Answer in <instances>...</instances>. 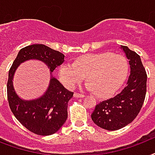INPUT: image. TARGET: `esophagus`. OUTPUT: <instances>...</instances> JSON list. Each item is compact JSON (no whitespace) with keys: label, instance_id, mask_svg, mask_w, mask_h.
<instances>
[{"label":"esophagus","instance_id":"esophagus-1","mask_svg":"<svg viewBox=\"0 0 155 155\" xmlns=\"http://www.w3.org/2000/svg\"><path fill=\"white\" fill-rule=\"evenodd\" d=\"M74 97H76V98H83V97H84V95L80 94V93H78V92H75L74 93Z\"/></svg>","mask_w":155,"mask_h":155}]
</instances>
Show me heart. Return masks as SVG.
Instances as JSON below:
<instances>
[{
	"instance_id": "1",
	"label": "heart",
	"mask_w": 155,
	"mask_h": 155,
	"mask_svg": "<svg viewBox=\"0 0 155 155\" xmlns=\"http://www.w3.org/2000/svg\"><path fill=\"white\" fill-rule=\"evenodd\" d=\"M129 65L121 54L110 52L87 54L74 63H63L58 74L63 84L70 89L87 79V89L94 91L99 97L113 95L126 79Z\"/></svg>"
}]
</instances>
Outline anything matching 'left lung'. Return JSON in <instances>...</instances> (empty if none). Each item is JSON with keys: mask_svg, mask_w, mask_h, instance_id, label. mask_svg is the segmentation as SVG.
<instances>
[{"mask_svg": "<svg viewBox=\"0 0 155 155\" xmlns=\"http://www.w3.org/2000/svg\"><path fill=\"white\" fill-rule=\"evenodd\" d=\"M129 59L130 75L124 89L96 105L92 119L104 130H120L134 120L144 103L147 75L140 56L125 46H120Z\"/></svg>", "mask_w": 155, "mask_h": 155, "instance_id": "left-lung-1", "label": "left lung"}]
</instances>
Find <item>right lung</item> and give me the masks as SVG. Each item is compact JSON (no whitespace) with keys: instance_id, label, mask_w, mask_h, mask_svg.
<instances>
[{"instance_id":"right-lung-1","label":"right lung","mask_w":155,"mask_h":155,"mask_svg":"<svg viewBox=\"0 0 155 155\" xmlns=\"http://www.w3.org/2000/svg\"><path fill=\"white\" fill-rule=\"evenodd\" d=\"M30 59L43 62L51 74L64 62V54L43 44L30 45L20 50L8 71L7 97L13 115L30 132L42 136L51 135L65 123L68 101L73 92L66 89L51 75L49 87L42 97L32 101L21 99L13 88V75L21 63Z\"/></svg>"}]
</instances>
